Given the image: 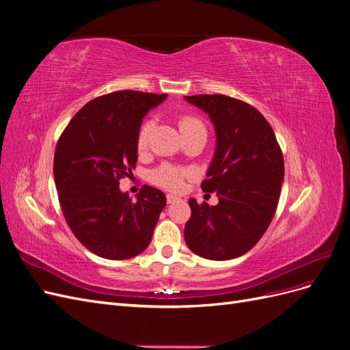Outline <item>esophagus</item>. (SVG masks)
I'll return each mask as SVG.
<instances>
[{"mask_svg": "<svg viewBox=\"0 0 350 350\" xmlns=\"http://www.w3.org/2000/svg\"><path fill=\"white\" fill-rule=\"evenodd\" d=\"M179 200V197H176V196H174V194H167L166 196V201L169 204H172V203H175V201H178Z\"/></svg>", "mask_w": 350, "mask_h": 350, "instance_id": "esophagus-1", "label": "esophagus"}]
</instances>
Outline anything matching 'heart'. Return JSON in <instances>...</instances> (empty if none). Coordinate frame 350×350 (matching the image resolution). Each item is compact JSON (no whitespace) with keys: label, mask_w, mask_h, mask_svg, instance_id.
<instances>
[{"label":"heart","mask_w":350,"mask_h":350,"mask_svg":"<svg viewBox=\"0 0 350 350\" xmlns=\"http://www.w3.org/2000/svg\"><path fill=\"white\" fill-rule=\"evenodd\" d=\"M153 124L154 122L152 118H146L140 124L139 130H137L135 146H137V150H139V153H144L147 149H149V142H150V135L153 131ZM178 126L184 137L188 134H193V133H206L204 122L201 121L198 116L191 115V113L179 115ZM188 175H189L188 169L165 163V165H161L154 169L150 175V179H152V183L157 187L169 189V191H179V189H181L184 185V179Z\"/></svg>","instance_id":"obj_1"}]
</instances>
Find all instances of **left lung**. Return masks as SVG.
Wrapping results in <instances>:
<instances>
[{"label":"left lung","mask_w":350,"mask_h":350,"mask_svg":"<svg viewBox=\"0 0 350 350\" xmlns=\"http://www.w3.org/2000/svg\"><path fill=\"white\" fill-rule=\"evenodd\" d=\"M185 99L215 124L216 153L201 189L219 198L216 206L189 198L185 242L207 260L237 258L261 239L276 213L284 178L282 149L271 125L250 103L225 94Z\"/></svg>","instance_id":"obj_1"}]
</instances>
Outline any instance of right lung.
<instances>
[{
    "mask_svg": "<svg viewBox=\"0 0 350 350\" xmlns=\"http://www.w3.org/2000/svg\"><path fill=\"white\" fill-rule=\"evenodd\" d=\"M167 94L118 90L94 98L72 116L54 156L58 200L71 232L84 247L108 260L142 254L152 241L166 197L143 185L137 200L120 181L137 163V130L147 111Z\"/></svg>",
    "mask_w": 350,
    "mask_h": 350,
    "instance_id": "obj_1",
    "label": "right lung"
}]
</instances>
